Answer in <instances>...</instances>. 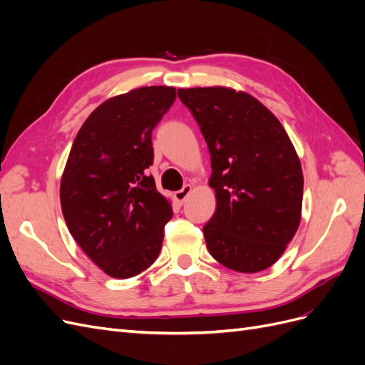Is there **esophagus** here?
Listing matches in <instances>:
<instances>
[{"label":"esophagus","instance_id":"1","mask_svg":"<svg viewBox=\"0 0 365 365\" xmlns=\"http://www.w3.org/2000/svg\"><path fill=\"white\" fill-rule=\"evenodd\" d=\"M192 189L193 187L190 185V184H185L181 190H178V192H175V200L178 201L180 204H182L184 201H185V197L190 195V192H192Z\"/></svg>","mask_w":365,"mask_h":365}]
</instances>
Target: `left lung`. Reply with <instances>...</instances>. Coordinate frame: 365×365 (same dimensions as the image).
Here are the masks:
<instances>
[{
	"instance_id": "obj_1",
	"label": "left lung",
	"mask_w": 365,
	"mask_h": 365,
	"mask_svg": "<svg viewBox=\"0 0 365 365\" xmlns=\"http://www.w3.org/2000/svg\"><path fill=\"white\" fill-rule=\"evenodd\" d=\"M212 157L216 212L204 225L210 254L237 272L280 259L302 219L303 172L282 123L252 96L224 86L178 90Z\"/></svg>"
}]
</instances>
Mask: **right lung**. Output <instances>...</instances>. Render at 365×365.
<instances>
[{"label":"right lung","mask_w":365,"mask_h":365,"mask_svg":"<svg viewBox=\"0 0 365 365\" xmlns=\"http://www.w3.org/2000/svg\"><path fill=\"white\" fill-rule=\"evenodd\" d=\"M175 98L172 86L108 98L71 146L61 180L62 213L83 252L111 277H134L160 254L172 205L148 169L152 130Z\"/></svg>","instance_id":"add662e5"}]
</instances>
